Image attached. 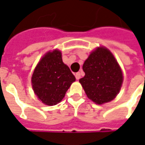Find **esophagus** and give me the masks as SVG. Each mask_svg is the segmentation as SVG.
Listing matches in <instances>:
<instances>
[{
  "label": "esophagus",
  "mask_w": 145,
  "mask_h": 145,
  "mask_svg": "<svg viewBox=\"0 0 145 145\" xmlns=\"http://www.w3.org/2000/svg\"><path fill=\"white\" fill-rule=\"evenodd\" d=\"M81 76H82V73L80 72H76V75H75V76H76V80H80V78H81Z\"/></svg>",
  "instance_id": "1"
}]
</instances>
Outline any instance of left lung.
I'll use <instances>...</instances> for the list:
<instances>
[{
    "label": "left lung",
    "mask_w": 145,
    "mask_h": 145,
    "mask_svg": "<svg viewBox=\"0 0 145 145\" xmlns=\"http://www.w3.org/2000/svg\"><path fill=\"white\" fill-rule=\"evenodd\" d=\"M85 76L80 80L86 94L97 104L108 103L114 99L123 83L120 65L105 47L93 51L83 65Z\"/></svg>",
    "instance_id": "8db88e82"
}]
</instances>
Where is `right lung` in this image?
<instances>
[{
    "instance_id": "add662e5",
    "label": "right lung",
    "mask_w": 145,
    "mask_h": 145,
    "mask_svg": "<svg viewBox=\"0 0 145 145\" xmlns=\"http://www.w3.org/2000/svg\"><path fill=\"white\" fill-rule=\"evenodd\" d=\"M76 78L63 63L62 53L55 49L48 52L34 70L31 76L32 88L39 100L48 106L59 103Z\"/></svg>"
}]
</instances>
